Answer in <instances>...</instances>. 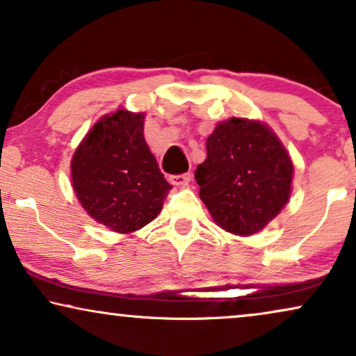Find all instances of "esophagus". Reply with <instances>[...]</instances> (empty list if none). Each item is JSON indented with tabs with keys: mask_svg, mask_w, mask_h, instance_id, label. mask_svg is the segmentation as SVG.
<instances>
[{
	"mask_svg": "<svg viewBox=\"0 0 356 356\" xmlns=\"http://www.w3.org/2000/svg\"><path fill=\"white\" fill-rule=\"evenodd\" d=\"M191 181V173H183V175H172L170 177V183L175 186H186Z\"/></svg>",
	"mask_w": 356,
	"mask_h": 356,
	"instance_id": "obj_1",
	"label": "esophagus"
}]
</instances>
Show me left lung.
<instances>
[{
	"label": "left lung",
	"mask_w": 356,
	"mask_h": 356,
	"mask_svg": "<svg viewBox=\"0 0 356 356\" xmlns=\"http://www.w3.org/2000/svg\"><path fill=\"white\" fill-rule=\"evenodd\" d=\"M197 165L199 197L222 230L251 236L282 212L293 183V162L277 134L259 120L233 116L217 123Z\"/></svg>",
	"instance_id": "1"
}]
</instances>
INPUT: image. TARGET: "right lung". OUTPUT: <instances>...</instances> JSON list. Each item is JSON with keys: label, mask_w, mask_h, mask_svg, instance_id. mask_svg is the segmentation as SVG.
<instances>
[{"label": "right lung", "mask_w": 356, "mask_h": 356, "mask_svg": "<svg viewBox=\"0 0 356 356\" xmlns=\"http://www.w3.org/2000/svg\"><path fill=\"white\" fill-rule=\"evenodd\" d=\"M144 113L104 115L71 159V183L84 211L111 232L129 235L159 216L172 186L144 139Z\"/></svg>", "instance_id": "obj_1"}]
</instances>
